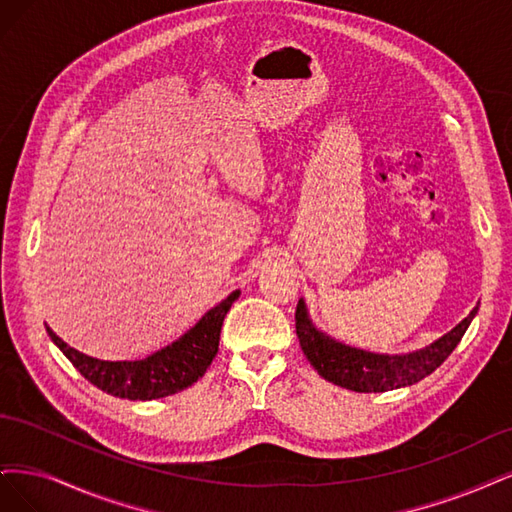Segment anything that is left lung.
<instances>
[{"label": "left lung", "mask_w": 512, "mask_h": 512, "mask_svg": "<svg viewBox=\"0 0 512 512\" xmlns=\"http://www.w3.org/2000/svg\"><path fill=\"white\" fill-rule=\"evenodd\" d=\"M476 310L478 308H474L447 336L425 346L423 351L410 355H376L351 349V346L332 340L310 323L302 300L298 302V308H295V334H298L302 351L312 368L325 381L357 393H381L415 385L427 374H432L438 366H442L444 359L455 351L459 340L464 338Z\"/></svg>", "instance_id": "8db88e82"}]
</instances>
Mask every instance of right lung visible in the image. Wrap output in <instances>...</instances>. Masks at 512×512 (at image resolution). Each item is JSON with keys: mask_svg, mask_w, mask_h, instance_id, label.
<instances>
[{"mask_svg": "<svg viewBox=\"0 0 512 512\" xmlns=\"http://www.w3.org/2000/svg\"><path fill=\"white\" fill-rule=\"evenodd\" d=\"M238 295L240 291L229 293L219 306L208 310L185 336H180L166 349L138 361H102L82 355L65 344L51 327H46V332L63 355L72 361V366L97 389L114 395V398L157 400L191 387L204 376L219 351L223 319L238 300Z\"/></svg>", "mask_w": 512, "mask_h": 512, "instance_id": "add662e5", "label": "right lung"}]
</instances>
